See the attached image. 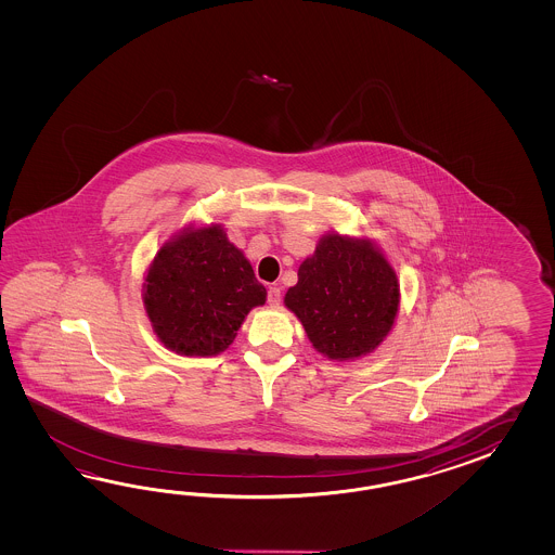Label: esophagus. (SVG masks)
<instances>
[{"label": "esophagus", "instance_id": "34e87169", "mask_svg": "<svg viewBox=\"0 0 555 555\" xmlns=\"http://www.w3.org/2000/svg\"><path fill=\"white\" fill-rule=\"evenodd\" d=\"M268 304L272 307H280V304H282V292H280V287H270V292H268Z\"/></svg>", "mask_w": 555, "mask_h": 555}]
</instances>
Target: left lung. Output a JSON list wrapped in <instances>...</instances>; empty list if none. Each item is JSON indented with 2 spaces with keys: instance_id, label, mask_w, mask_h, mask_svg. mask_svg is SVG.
I'll return each mask as SVG.
<instances>
[{
  "instance_id": "8db88e82",
  "label": "left lung",
  "mask_w": 555,
  "mask_h": 555,
  "mask_svg": "<svg viewBox=\"0 0 555 555\" xmlns=\"http://www.w3.org/2000/svg\"><path fill=\"white\" fill-rule=\"evenodd\" d=\"M285 306L301 321L319 353L354 359L371 353L395 323L397 273L366 240L330 234L299 266Z\"/></svg>"
}]
</instances>
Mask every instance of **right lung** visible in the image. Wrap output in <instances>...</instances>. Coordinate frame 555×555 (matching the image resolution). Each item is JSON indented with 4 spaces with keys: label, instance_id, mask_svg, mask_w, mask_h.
<instances>
[{
    "label": "right lung",
    "instance_id": "obj_1",
    "mask_svg": "<svg viewBox=\"0 0 555 555\" xmlns=\"http://www.w3.org/2000/svg\"><path fill=\"white\" fill-rule=\"evenodd\" d=\"M244 254L220 224L189 230L165 244L144 283L154 333L177 353H222L236 339L249 309L266 304Z\"/></svg>",
    "mask_w": 555,
    "mask_h": 555
}]
</instances>
